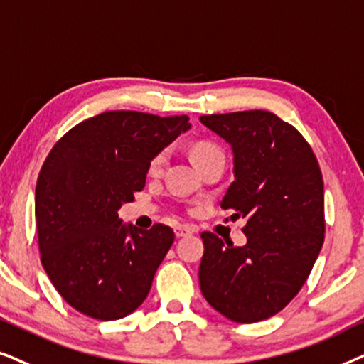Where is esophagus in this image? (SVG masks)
Masks as SVG:
<instances>
[{"label":"esophagus","instance_id":"1","mask_svg":"<svg viewBox=\"0 0 364 364\" xmlns=\"http://www.w3.org/2000/svg\"><path fill=\"white\" fill-rule=\"evenodd\" d=\"M191 232H195V231H193V228H190V226L179 225L174 228V235H176V238H183V236L191 235Z\"/></svg>","mask_w":364,"mask_h":364}]
</instances>
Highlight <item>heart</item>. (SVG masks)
<instances>
[{
  "label": "heart",
  "mask_w": 364,
  "mask_h": 364,
  "mask_svg": "<svg viewBox=\"0 0 364 364\" xmlns=\"http://www.w3.org/2000/svg\"><path fill=\"white\" fill-rule=\"evenodd\" d=\"M216 154H223V149L218 146V144L210 143V141L196 143L191 149V156H193V159H195L196 164H201L203 161H206L208 158L216 156ZM163 163H164V153L163 151L156 153L151 158V161H149V171L151 173L158 171V169L161 168Z\"/></svg>",
  "instance_id": "b5f03b06"
}]
</instances>
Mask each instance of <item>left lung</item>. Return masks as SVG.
Listing matches in <instances>:
<instances>
[{"instance_id": "obj_1", "label": "left lung", "mask_w": 364, "mask_h": 364, "mask_svg": "<svg viewBox=\"0 0 364 364\" xmlns=\"http://www.w3.org/2000/svg\"><path fill=\"white\" fill-rule=\"evenodd\" d=\"M235 153V181L221 201L246 218L245 246L203 231V296L223 316L258 323L299 293L324 241L323 174L293 124L264 109L203 114Z\"/></svg>"}]
</instances>
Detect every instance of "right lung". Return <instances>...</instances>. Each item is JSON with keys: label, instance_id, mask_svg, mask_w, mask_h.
<instances>
[{"label": "right lung", "instance_id": "obj_1", "mask_svg": "<svg viewBox=\"0 0 364 364\" xmlns=\"http://www.w3.org/2000/svg\"><path fill=\"white\" fill-rule=\"evenodd\" d=\"M190 118L106 111L58 139L36 183L43 268L63 299L86 316L113 321L146 299L174 241L169 226H124L121 203L146 185L149 161L190 128Z\"/></svg>", "mask_w": 364, "mask_h": 364}]
</instances>
